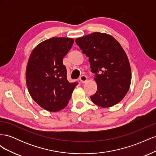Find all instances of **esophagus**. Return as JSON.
<instances>
[{
    "label": "esophagus",
    "instance_id": "esophagus-1",
    "mask_svg": "<svg viewBox=\"0 0 156 156\" xmlns=\"http://www.w3.org/2000/svg\"><path fill=\"white\" fill-rule=\"evenodd\" d=\"M79 80L81 83H85L88 81V78L86 75H82V76L80 77Z\"/></svg>",
    "mask_w": 156,
    "mask_h": 156
}]
</instances>
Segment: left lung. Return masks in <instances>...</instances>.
<instances>
[{
    "instance_id": "8db88e82",
    "label": "left lung",
    "mask_w": 156,
    "mask_h": 156,
    "mask_svg": "<svg viewBox=\"0 0 156 156\" xmlns=\"http://www.w3.org/2000/svg\"><path fill=\"white\" fill-rule=\"evenodd\" d=\"M83 54L88 57L95 73L98 89L92 101L103 108L111 107L122 100L129 90L131 71L126 52L115 37L99 32L75 40Z\"/></svg>"
}]
</instances>
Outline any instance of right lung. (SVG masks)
<instances>
[{
    "label": "right lung",
    "instance_id": "obj_1",
    "mask_svg": "<svg viewBox=\"0 0 156 156\" xmlns=\"http://www.w3.org/2000/svg\"><path fill=\"white\" fill-rule=\"evenodd\" d=\"M73 41L72 37H51L37 45L30 55L26 69L28 90L46 111L57 112L66 107L77 84L68 81L63 64Z\"/></svg>",
    "mask_w": 156,
    "mask_h": 156
}]
</instances>
